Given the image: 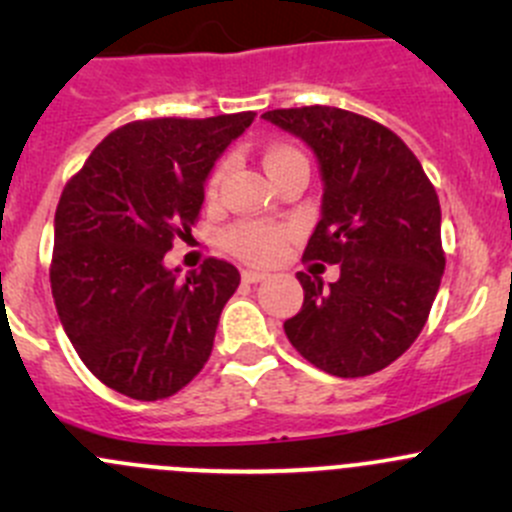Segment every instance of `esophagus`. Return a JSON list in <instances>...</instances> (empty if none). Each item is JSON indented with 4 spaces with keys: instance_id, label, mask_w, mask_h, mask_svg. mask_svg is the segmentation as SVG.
I'll list each match as a JSON object with an SVG mask.
<instances>
[{
    "instance_id": "1",
    "label": "esophagus",
    "mask_w": 512,
    "mask_h": 512,
    "mask_svg": "<svg viewBox=\"0 0 512 512\" xmlns=\"http://www.w3.org/2000/svg\"><path fill=\"white\" fill-rule=\"evenodd\" d=\"M267 280L265 272H257V270H242V282H247V285H257V282Z\"/></svg>"
}]
</instances>
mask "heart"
<instances>
[{"label":"heart","mask_w":512,"mask_h":512,"mask_svg":"<svg viewBox=\"0 0 512 512\" xmlns=\"http://www.w3.org/2000/svg\"><path fill=\"white\" fill-rule=\"evenodd\" d=\"M292 160H304L302 153L292 146H270L262 153V165H265L267 175L275 173L282 165L292 163ZM223 180V168L215 170L208 180V195L218 193V185ZM227 245L235 255H240L247 262H270L280 255L282 245H285V232L280 227L262 225V223H240L227 232Z\"/></svg>","instance_id":"obj_1"}]
</instances>
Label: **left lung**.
<instances>
[{
	"label": "left lung",
	"mask_w": 512,
	"mask_h": 512,
	"mask_svg": "<svg viewBox=\"0 0 512 512\" xmlns=\"http://www.w3.org/2000/svg\"><path fill=\"white\" fill-rule=\"evenodd\" d=\"M265 121L297 136L322 175V215L304 260L339 265L324 285L299 272L302 309L285 334L309 364L342 379L381 371L426 324L441 287V205L404 141L332 106L277 108Z\"/></svg>",
	"instance_id": "obj_1"
}]
</instances>
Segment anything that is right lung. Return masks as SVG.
Segmentation results:
<instances>
[{"label": "right lung", "instance_id": "add662e5", "mask_svg": "<svg viewBox=\"0 0 512 512\" xmlns=\"http://www.w3.org/2000/svg\"><path fill=\"white\" fill-rule=\"evenodd\" d=\"M252 121L245 111L128 123L98 143L61 193L51 294L76 354L108 389L168 399L213 352L240 272L205 260L180 277L165 252L198 220L210 170Z\"/></svg>", "mask_w": 512, "mask_h": 512}]
</instances>
